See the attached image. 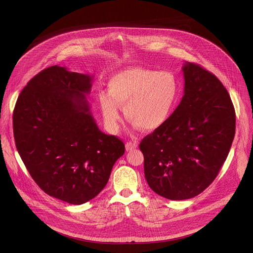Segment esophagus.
Here are the masks:
<instances>
[{"label":"esophagus","mask_w":253,"mask_h":253,"mask_svg":"<svg viewBox=\"0 0 253 253\" xmlns=\"http://www.w3.org/2000/svg\"><path fill=\"white\" fill-rule=\"evenodd\" d=\"M125 147H126V151H132V150H134V149L137 148V143L132 142V141H129V142L126 143Z\"/></svg>","instance_id":"1"}]
</instances>
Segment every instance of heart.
Segmentation results:
<instances>
[{"instance_id":"b5f03b06","label":"heart","mask_w":253,"mask_h":253,"mask_svg":"<svg viewBox=\"0 0 253 253\" xmlns=\"http://www.w3.org/2000/svg\"><path fill=\"white\" fill-rule=\"evenodd\" d=\"M180 94L181 86L171 72L132 66L110 78L108 93H100L99 104L110 130L116 132L119 128L120 106L135 128L152 132L169 121Z\"/></svg>"}]
</instances>
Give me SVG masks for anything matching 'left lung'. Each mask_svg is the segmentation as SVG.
Wrapping results in <instances>:
<instances>
[{"label": "left lung", "mask_w": 253, "mask_h": 253, "mask_svg": "<svg viewBox=\"0 0 253 253\" xmlns=\"http://www.w3.org/2000/svg\"><path fill=\"white\" fill-rule=\"evenodd\" d=\"M184 95L169 121L144 137V174L149 187L170 200L204 191L225 162L235 135L230 96L215 75L185 62Z\"/></svg>", "instance_id": "1"}]
</instances>
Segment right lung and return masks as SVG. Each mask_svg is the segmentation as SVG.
I'll return each mask as SVG.
<instances>
[{"label": "right lung", "mask_w": 253, "mask_h": 253, "mask_svg": "<svg viewBox=\"0 0 253 253\" xmlns=\"http://www.w3.org/2000/svg\"><path fill=\"white\" fill-rule=\"evenodd\" d=\"M92 81L91 75L49 67L28 82L13 115L16 147L34 181L74 205L102 191L125 152L124 143L103 133L92 116Z\"/></svg>", "instance_id": "obj_1"}]
</instances>
